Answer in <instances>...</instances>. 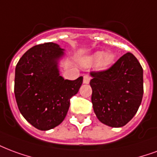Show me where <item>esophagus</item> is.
Wrapping results in <instances>:
<instances>
[{
    "instance_id": "34e87169",
    "label": "esophagus",
    "mask_w": 157,
    "mask_h": 157,
    "mask_svg": "<svg viewBox=\"0 0 157 157\" xmlns=\"http://www.w3.org/2000/svg\"><path fill=\"white\" fill-rule=\"evenodd\" d=\"M90 81V75H84V78H83V83L84 84H88Z\"/></svg>"
}]
</instances>
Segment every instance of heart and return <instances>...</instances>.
I'll return each mask as SVG.
<instances>
[{
  "label": "heart",
  "instance_id": "obj_1",
  "mask_svg": "<svg viewBox=\"0 0 157 157\" xmlns=\"http://www.w3.org/2000/svg\"><path fill=\"white\" fill-rule=\"evenodd\" d=\"M114 58V55L110 52H97L89 57V63L90 65L96 64L100 70H106L111 67Z\"/></svg>",
  "mask_w": 157,
  "mask_h": 157
}]
</instances>
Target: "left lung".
<instances>
[{"mask_svg":"<svg viewBox=\"0 0 157 157\" xmlns=\"http://www.w3.org/2000/svg\"><path fill=\"white\" fill-rule=\"evenodd\" d=\"M91 102L98 120L121 127L132 120L143 96V69L135 56L123 55L109 69L91 71Z\"/></svg>","mask_w":157,"mask_h":157,"instance_id":"left-lung-1","label":"left lung"}]
</instances>
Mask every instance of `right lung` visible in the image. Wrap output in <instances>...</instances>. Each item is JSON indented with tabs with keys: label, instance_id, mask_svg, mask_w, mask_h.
<instances>
[{
	"label": "right lung",
	"instance_id": "add662e5",
	"mask_svg": "<svg viewBox=\"0 0 157 157\" xmlns=\"http://www.w3.org/2000/svg\"><path fill=\"white\" fill-rule=\"evenodd\" d=\"M63 51L53 42L36 45L25 52L16 67L14 92L19 111L38 130L47 131L63 121L70 99L83 82L82 76L70 81L60 75L58 61Z\"/></svg>",
	"mask_w": 157,
	"mask_h": 157
}]
</instances>
